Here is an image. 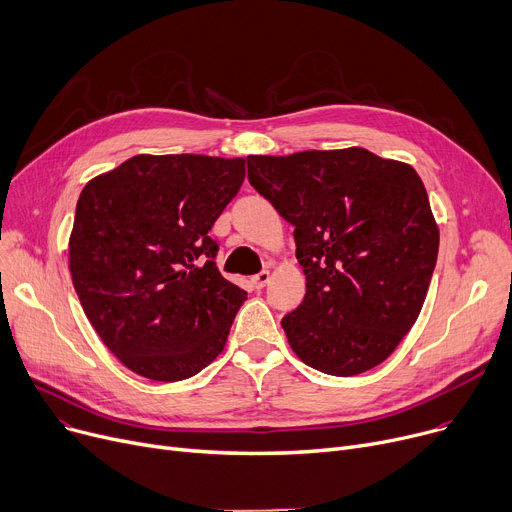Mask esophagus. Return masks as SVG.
<instances>
[{"label":"esophagus","instance_id":"1","mask_svg":"<svg viewBox=\"0 0 512 512\" xmlns=\"http://www.w3.org/2000/svg\"><path fill=\"white\" fill-rule=\"evenodd\" d=\"M268 279H270V273H268V270H262V273L254 275L252 283H254V287H256V289H264V287H266V283H268Z\"/></svg>","mask_w":512,"mask_h":512}]
</instances>
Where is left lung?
<instances>
[{"mask_svg": "<svg viewBox=\"0 0 512 512\" xmlns=\"http://www.w3.org/2000/svg\"><path fill=\"white\" fill-rule=\"evenodd\" d=\"M246 161L254 190L295 227L306 297L281 320L293 353L330 376L376 368L415 324L436 266L424 182L359 146Z\"/></svg>", "mask_w": 512, "mask_h": 512, "instance_id": "8db88e82", "label": "left lung"}]
</instances>
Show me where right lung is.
I'll return each mask as SVG.
<instances>
[{
  "label": "right lung",
  "mask_w": 512,
  "mask_h": 512,
  "mask_svg": "<svg viewBox=\"0 0 512 512\" xmlns=\"http://www.w3.org/2000/svg\"><path fill=\"white\" fill-rule=\"evenodd\" d=\"M246 159L136 155L84 186L70 273L101 341L138 376L177 382L223 351L246 291L215 264L208 235Z\"/></svg>",
  "instance_id": "1"
}]
</instances>
